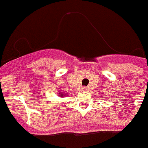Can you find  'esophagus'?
Segmentation results:
<instances>
[{
    "label": "esophagus",
    "mask_w": 148,
    "mask_h": 148,
    "mask_svg": "<svg viewBox=\"0 0 148 148\" xmlns=\"http://www.w3.org/2000/svg\"><path fill=\"white\" fill-rule=\"evenodd\" d=\"M83 89H84V90L85 91V90H86V88H83Z\"/></svg>",
    "instance_id": "34e87169"
}]
</instances>
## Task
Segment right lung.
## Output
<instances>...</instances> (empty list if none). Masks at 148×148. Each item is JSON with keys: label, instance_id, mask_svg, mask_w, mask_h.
<instances>
[{"label": "right lung", "instance_id": "add662e5", "mask_svg": "<svg viewBox=\"0 0 148 148\" xmlns=\"http://www.w3.org/2000/svg\"><path fill=\"white\" fill-rule=\"evenodd\" d=\"M59 95L60 96V97H63V96H64V93H62V92H60Z\"/></svg>", "mask_w": 148, "mask_h": 148}]
</instances>
